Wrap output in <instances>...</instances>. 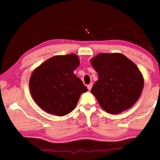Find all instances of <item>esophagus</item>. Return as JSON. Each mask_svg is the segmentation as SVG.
<instances>
[{
  "mask_svg": "<svg viewBox=\"0 0 160 160\" xmlns=\"http://www.w3.org/2000/svg\"><path fill=\"white\" fill-rule=\"evenodd\" d=\"M92 82H91L90 84H89V85L87 86V88H88V89H89V90L90 91L91 89H92Z\"/></svg>",
  "mask_w": 160,
  "mask_h": 160,
  "instance_id": "obj_1",
  "label": "esophagus"
}]
</instances>
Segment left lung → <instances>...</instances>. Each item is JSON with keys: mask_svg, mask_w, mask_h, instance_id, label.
Wrapping results in <instances>:
<instances>
[{"mask_svg": "<svg viewBox=\"0 0 160 160\" xmlns=\"http://www.w3.org/2000/svg\"><path fill=\"white\" fill-rule=\"evenodd\" d=\"M90 62L98 74L91 92L104 111L117 114L136 103L144 88V78L133 62L118 52L100 53Z\"/></svg>", "mask_w": 160, "mask_h": 160, "instance_id": "1", "label": "left lung"}]
</instances>
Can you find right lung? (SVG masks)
<instances>
[{"instance_id": "obj_1", "label": "right lung", "mask_w": 160, "mask_h": 160, "mask_svg": "<svg viewBox=\"0 0 160 160\" xmlns=\"http://www.w3.org/2000/svg\"><path fill=\"white\" fill-rule=\"evenodd\" d=\"M80 65L75 54L56 56L34 70L29 80L33 99L42 110L62 117L76 107L82 93L87 88L74 74Z\"/></svg>"}]
</instances>
